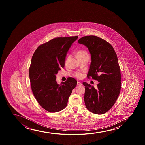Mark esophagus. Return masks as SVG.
Here are the masks:
<instances>
[{
	"label": "esophagus",
	"mask_w": 145,
	"mask_h": 145,
	"mask_svg": "<svg viewBox=\"0 0 145 145\" xmlns=\"http://www.w3.org/2000/svg\"><path fill=\"white\" fill-rule=\"evenodd\" d=\"M82 85V84L80 82H77V86H81Z\"/></svg>",
	"instance_id": "esophagus-1"
}]
</instances>
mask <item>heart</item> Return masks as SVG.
<instances>
[{"label": "heart", "instance_id": "obj_1", "mask_svg": "<svg viewBox=\"0 0 145 145\" xmlns=\"http://www.w3.org/2000/svg\"><path fill=\"white\" fill-rule=\"evenodd\" d=\"M86 55H88L87 53V52H86L85 50H78V51L77 52V53H76V56H77V58L81 57L82 56H86ZM68 60V58H67V60H66V62H67ZM74 75H75V77L78 78V79H81V78H82V77H83V74H82L81 73L79 72H77L75 73Z\"/></svg>", "mask_w": 145, "mask_h": 145}]
</instances>
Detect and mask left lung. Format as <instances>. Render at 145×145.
<instances>
[{
	"label": "left lung",
	"mask_w": 145,
	"mask_h": 145,
	"mask_svg": "<svg viewBox=\"0 0 145 145\" xmlns=\"http://www.w3.org/2000/svg\"><path fill=\"white\" fill-rule=\"evenodd\" d=\"M78 42L88 48L91 56L88 78L91 77L99 82L96 88L83 83L85 87L86 106L92 113L102 114L114 105L121 89V74L117 55L110 44L97 36H85Z\"/></svg>",
	"instance_id": "left-lung-1"
}]
</instances>
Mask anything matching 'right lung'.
<instances>
[{
  "mask_svg": "<svg viewBox=\"0 0 145 145\" xmlns=\"http://www.w3.org/2000/svg\"><path fill=\"white\" fill-rule=\"evenodd\" d=\"M78 37L54 38L39 46L32 56L29 74L33 93L40 105L50 112L65 108L77 82L69 77L58 84L56 75L65 66L67 53Z\"/></svg>",
  "mask_w": 145,
  "mask_h": 145,
  "instance_id": "1",
  "label": "right lung"
}]
</instances>
